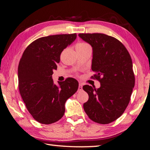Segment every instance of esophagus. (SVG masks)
<instances>
[{
  "label": "esophagus",
  "instance_id": "obj_1",
  "mask_svg": "<svg viewBox=\"0 0 150 150\" xmlns=\"http://www.w3.org/2000/svg\"><path fill=\"white\" fill-rule=\"evenodd\" d=\"M82 85L81 84H79L78 86V91H82Z\"/></svg>",
  "mask_w": 150,
  "mask_h": 150
}]
</instances>
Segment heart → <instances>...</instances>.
<instances>
[{
  "mask_svg": "<svg viewBox=\"0 0 150 150\" xmlns=\"http://www.w3.org/2000/svg\"><path fill=\"white\" fill-rule=\"evenodd\" d=\"M90 47V45L88 43L84 42H81L78 43L76 46V48H85Z\"/></svg>",
  "mask_w": 150,
  "mask_h": 150,
  "instance_id": "obj_1",
  "label": "heart"
}]
</instances>
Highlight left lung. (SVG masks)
<instances>
[{
  "instance_id": "8db88e82",
  "label": "left lung",
  "mask_w": 150,
  "mask_h": 150,
  "mask_svg": "<svg viewBox=\"0 0 150 150\" xmlns=\"http://www.w3.org/2000/svg\"><path fill=\"white\" fill-rule=\"evenodd\" d=\"M80 37L92 46V78L100 88L85 85L88 94L84 110L90 120L107 124L122 116L128 105L135 85L131 56L121 42L101 33H82Z\"/></svg>"
}]
</instances>
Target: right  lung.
Instances as JSON below:
<instances>
[{"label": "right lung", "mask_w": 150, "mask_h": 150, "mask_svg": "<svg viewBox=\"0 0 150 150\" xmlns=\"http://www.w3.org/2000/svg\"><path fill=\"white\" fill-rule=\"evenodd\" d=\"M76 34H56L36 39L27 46L18 67V88L27 110L33 118L50 124L62 118L65 103L77 91L78 82L68 78L54 84L63 50L76 38Z\"/></svg>", "instance_id": "obj_1"}]
</instances>
